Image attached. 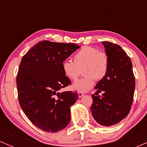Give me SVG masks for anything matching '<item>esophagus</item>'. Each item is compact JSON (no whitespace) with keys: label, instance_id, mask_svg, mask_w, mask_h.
Returning <instances> with one entry per match:
<instances>
[{"label":"esophagus","instance_id":"34e87169","mask_svg":"<svg viewBox=\"0 0 147 147\" xmlns=\"http://www.w3.org/2000/svg\"><path fill=\"white\" fill-rule=\"evenodd\" d=\"M84 92H80V91H79V92H78V96H79V97H82V96H84Z\"/></svg>","mask_w":147,"mask_h":147}]
</instances>
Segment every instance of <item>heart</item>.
I'll return each mask as SVG.
<instances>
[{
  "label": "heart",
  "instance_id": "1",
  "mask_svg": "<svg viewBox=\"0 0 147 147\" xmlns=\"http://www.w3.org/2000/svg\"><path fill=\"white\" fill-rule=\"evenodd\" d=\"M83 69V78L72 85L74 89L86 92L93 86L96 80H102L106 77L109 69V57L104 51H99L92 46H84L73 57V61H64L62 70L69 79L75 81Z\"/></svg>",
  "mask_w": 147,
  "mask_h": 147
}]
</instances>
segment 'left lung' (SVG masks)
I'll list each match as a JSON object with an SVG mask.
<instances>
[{
  "mask_svg": "<svg viewBox=\"0 0 147 147\" xmlns=\"http://www.w3.org/2000/svg\"><path fill=\"white\" fill-rule=\"evenodd\" d=\"M109 57L107 75L97 84L90 111L96 122L104 126L120 122L129 114L133 100L135 76L130 57L119 45L102 41ZM102 92V96L98 92Z\"/></svg>",
  "mask_w": 147,
  "mask_h": 147,
  "instance_id": "left-lung-1",
  "label": "left lung"
}]
</instances>
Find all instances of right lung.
I'll list each match as a JSON object with an SVG mask.
<instances>
[{
  "label": "right lung",
  "instance_id": "add662e5",
  "mask_svg": "<svg viewBox=\"0 0 147 147\" xmlns=\"http://www.w3.org/2000/svg\"><path fill=\"white\" fill-rule=\"evenodd\" d=\"M79 48L75 43L43 41L22 58L16 76L18 102L27 117L38 129L57 132L70 122V108L79 96L76 91L61 92L71 84L62 63Z\"/></svg>",
  "mask_w": 147,
  "mask_h": 147
}]
</instances>
